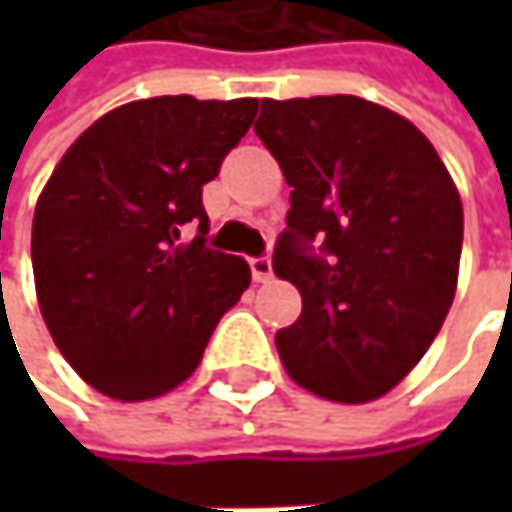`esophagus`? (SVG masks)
<instances>
[{
    "mask_svg": "<svg viewBox=\"0 0 512 512\" xmlns=\"http://www.w3.org/2000/svg\"><path fill=\"white\" fill-rule=\"evenodd\" d=\"M249 266H252L255 281H260V284L272 281V260H269V257H252V260H249Z\"/></svg>",
    "mask_w": 512,
    "mask_h": 512,
    "instance_id": "1",
    "label": "esophagus"
}]
</instances>
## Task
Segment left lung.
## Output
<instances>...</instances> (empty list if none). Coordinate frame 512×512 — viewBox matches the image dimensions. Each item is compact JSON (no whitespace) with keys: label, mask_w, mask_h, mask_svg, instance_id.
<instances>
[{"label":"left lung","mask_w":512,"mask_h":512,"mask_svg":"<svg viewBox=\"0 0 512 512\" xmlns=\"http://www.w3.org/2000/svg\"><path fill=\"white\" fill-rule=\"evenodd\" d=\"M290 192L272 269L302 314L275 335L287 376L332 403L388 394L430 350L460 278L462 201L430 139L353 94L260 100ZM324 240L329 258L310 255Z\"/></svg>","instance_id":"obj_1"}]
</instances>
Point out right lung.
Masks as SVG:
<instances>
[{
	"label": "right lung",
	"mask_w": 512,
	"mask_h": 512,
	"mask_svg": "<svg viewBox=\"0 0 512 512\" xmlns=\"http://www.w3.org/2000/svg\"><path fill=\"white\" fill-rule=\"evenodd\" d=\"M257 97L124 103L52 168L32 222L35 293L55 347L100 394L154 400L186 382L252 281L243 257L180 243L207 228L201 186L249 133Z\"/></svg>",
	"instance_id": "1"
}]
</instances>
